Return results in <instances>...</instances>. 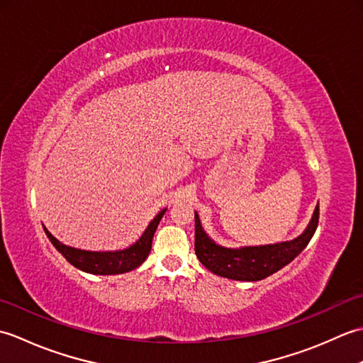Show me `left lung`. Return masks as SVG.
Here are the masks:
<instances>
[{
	"label": "left lung",
	"instance_id": "left-lung-1",
	"mask_svg": "<svg viewBox=\"0 0 363 363\" xmlns=\"http://www.w3.org/2000/svg\"><path fill=\"white\" fill-rule=\"evenodd\" d=\"M320 207H315L309 226L298 238L291 242L246 246L240 250H229L215 245L201 228L195 212V252L199 262L212 273L234 281H260L277 269L284 268L303 251L311 242L318 226Z\"/></svg>",
	"mask_w": 363,
	"mask_h": 363
}]
</instances>
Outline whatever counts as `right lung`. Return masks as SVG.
Returning <instances> with one entry per match:
<instances>
[{
  "label": "right lung",
  "mask_w": 363,
  "mask_h": 363,
  "mask_svg": "<svg viewBox=\"0 0 363 363\" xmlns=\"http://www.w3.org/2000/svg\"><path fill=\"white\" fill-rule=\"evenodd\" d=\"M165 212L167 209L157 213V217L150 223V226L146 228L143 235L138 238L133 246H129L128 250L113 252H94L74 250L70 248V246L62 245L59 240H56L48 230L45 228L43 229L46 235H48L50 242L56 246V250L62 254L73 267L91 274H120L137 268L138 265L143 264L146 257H148L152 245V235L156 233L159 221L164 217Z\"/></svg>",
  "instance_id": "1"
}]
</instances>
